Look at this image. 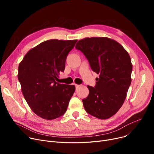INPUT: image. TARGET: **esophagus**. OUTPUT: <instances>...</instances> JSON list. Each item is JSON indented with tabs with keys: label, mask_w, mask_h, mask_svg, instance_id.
<instances>
[{
	"label": "esophagus",
	"mask_w": 154,
	"mask_h": 154,
	"mask_svg": "<svg viewBox=\"0 0 154 154\" xmlns=\"http://www.w3.org/2000/svg\"><path fill=\"white\" fill-rule=\"evenodd\" d=\"M75 88H76V89H77V88L80 87V85H77V84H75Z\"/></svg>",
	"instance_id": "1"
}]
</instances>
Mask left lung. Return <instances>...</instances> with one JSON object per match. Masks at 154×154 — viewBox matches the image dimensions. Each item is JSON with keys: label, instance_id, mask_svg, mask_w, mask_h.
<instances>
[{"label": "left lung", "instance_id": "left-lung-1", "mask_svg": "<svg viewBox=\"0 0 154 154\" xmlns=\"http://www.w3.org/2000/svg\"><path fill=\"white\" fill-rule=\"evenodd\" d=\"M75 48L99 75L94 87L87 86L89 94L82 100L84 109L95 117L109 119L122 107L131 85L130 56L119 43L107 37L85 38L77 43Z\"/></svg>", "mask_w": 154, "mask_h": 154}]
</instances>
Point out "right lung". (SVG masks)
<instances>
[{
    "label": "right lung",
    "instance_id": "add662e5",
    "mask_svg": "<svg viewBox=\"0 0 154 154\" xmlns=\"http://www.w3.org/2000/svg\"><path fill=\"white\" fill-rule=\"evenodd\" d=\"M77 40L52 39L30 50L19 63L18 79L26 102L36 115L52 120L63 116L74 94V85L59 84L69 52Z\"/></svg>",
    "mask_w": 154,
    "mask_h": 154
}]
</instances>
